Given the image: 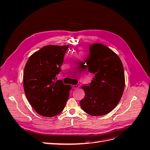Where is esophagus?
Masks as SVG:
<instances>
[{
	"instance_id": "34e87169",
	"label": "esophagus",
	"mask_w": 150,
	"mask_h": 150,
	"mask_svg": "<svg viewBox=\"0 0 150 150\" xmlns=\"http://www.w3.org/2000/svg\"><path fill=\"white\" fill-rule=\"evenodd\" d=\"M72 88L73 89H78L79 87V85L78 84H76V85H72Z\"/></svg>"
}]
</instances>
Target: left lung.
<instances>
[{"label": "left lung", "instance_id": "8db88e82", "mask_svg": "<svg viewBox=\"0 0 150 150\" xmlns=\"http://www.w3.org/2000/svg\"><path fill=\"white\" fill-rule=\"evenodd\" d=\"M89 52L86 62L94 78L89 85L82 86L85 96L80 105L90 115L103 116L111 112L122 97L124 68L119 56L102 44L91 45Z\"/></svg>", "mask_w": 150, "mask_h": 150}]
</instances>
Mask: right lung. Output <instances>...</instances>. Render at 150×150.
<instances>
[{"instance_id": "right-lung-1", "label": "right lung", "mask_w": 150, "mask_h": 150, "mask_svg": "<svg viewBox=\"0 0 150 150\" xmlns=\"http://www.w3.org/2000/svg\"><path fill=\"white\" fill-rule=\"evenodd\" d=\"M69 46L48 45L31 55L24 67V89L28 101L38 114L56 116L64 110L69 96L70 85L56 76L61 71Z\"/></svg>"}]
</instances>
